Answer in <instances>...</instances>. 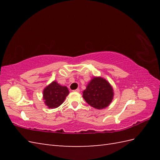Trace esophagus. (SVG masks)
<instances>
[{
	"label": "esophagus",
	"mask_w": 160,
	"mask_h": 160,
	"mask_svg": "<svg viewBox=\"0 0 160 160\" xmlns=\"http://www.w3.org/2000/svg\"><path fill=\"white\" fill-rule=\"evenodd\" d=\"M73 91H74V92L78 93V92H80V89H76V90H73Z\"/></svg>",
	"instance_id": "1"
}]
</instances>
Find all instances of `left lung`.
Wrapping results in <instances>:
<instances>
[{
    "label": "left lung",
    "instance_id": "left-lung-1",
    "mask_svg": "<svg viewBox=\"0 0 160 160\" xmlns=\"http://www.w3.org/2000/svg\"><path fill=\"white\" fill-rule=\"evenodd\" d=\"M82 97L90 106L103 109L113 99V89L108 81L102 77H93L82 92Z\"/></svg>",
    "mask_w": 160,
    "mask_h": 160
}]
</instances>
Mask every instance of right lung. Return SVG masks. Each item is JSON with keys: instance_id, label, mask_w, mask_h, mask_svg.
I'll list each match as a JSON object with an SVG mask.
<instances>
[{"instance_id": "add662e5", "label": "right lung", "mask_w": 160, "mask_h": 160, "mask_svg": "<svg viewBox=\"0 0 160 160\" xmlns=\"http://www.w3.org/2000/svg\"><path fill=\"white\" fill-rule=\"evenodd\" d=\"M69 93V89L66 86L60 85L54 80L44 89L42 98L47 107L56 108L63 103Z\"/></svg>"}]
</instances>
